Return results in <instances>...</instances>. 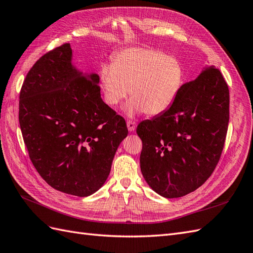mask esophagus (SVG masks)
<instances>
[{
    "label": "esophagus",
    "instance_id": "34e87169",
    "mask_svg": "<svg viewBox=\"0 0 253 253\" xmlns=\"http://www.w3.org/2000/svg\"><path fill=\"white\" fill-rule=\"evenodd\" d=\"M135 127H137V124H135V122H133V121H128L127 122V128H128V130L130 131V132L134 131Z\"/></svg>",
    "mask_w": 253,
    "mask_h": 253
}]
</instances>
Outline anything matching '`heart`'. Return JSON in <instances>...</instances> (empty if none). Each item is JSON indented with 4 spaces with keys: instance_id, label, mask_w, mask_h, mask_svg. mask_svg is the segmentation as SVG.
<instances>
[{
    "instance_id": "obj_1",
    "label": "heart",
    "mask_w": 253,
    "mask_h": 253,
    "mask_svg": "<svg viewBox=\"0 0 253 253\" xmlns=\"http://www.w3.org/2000/svg\"><path fill=\"white\" fill-rule=\"evenodd\" d=\"M184 73L175 57L150 48H128L116 53L111 66L100 69L103 99L118 106L130 93L125 111L129 116L163 114L176 100Z\"/></svg>"
}]
</instances>
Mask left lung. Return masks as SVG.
<instances>
[{
	"instance_id": "8db88e82",
	"label": "left lung",
	"mask_w": 253,
	"mask_h": 253,
	"mask_svg": "<svg viewBox=\"0 0 253 253\" xmlns=\"http://www.w3.org/2000/svg\"><path fill=\"white\" fill-rule=\"evenodd\" d=\"M229 106L228 84L210 66L183 84L168 111L140 123L141 172L155 192L180 198L206 182L223 150Z\"/></svg>"
}]
</instances>
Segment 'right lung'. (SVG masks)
Here are the masks:
<instances>
[{
  "label": "right lung",
  "instance_id": "1",
  "mask_svg": "<svg viewBox=\"0 0 253 253\" xmlns=\"http://www.w3.org/2000/svg\"><path fill=\"white\" fill-rule=\"evenodd\" d=\"M71 60L64 43L33 65L20 90L19 123L40 175L56 190L87 197L105 184L128 129L101 99L99 76L81 73Z\"/></svg>",
  "mask_w": 253,
  "mask_h": 253
}]
</instances>
